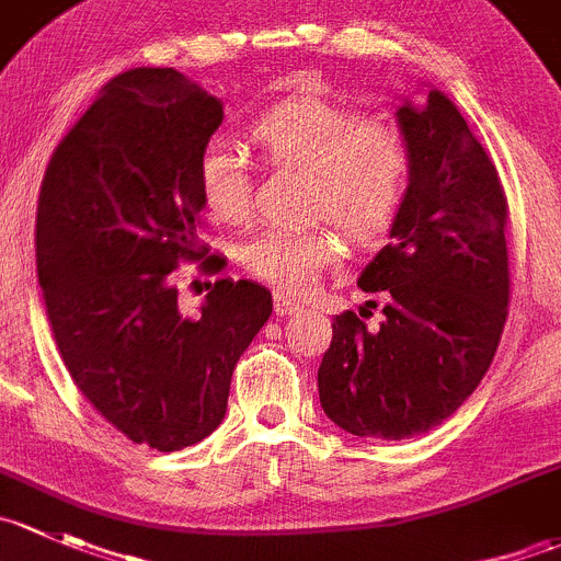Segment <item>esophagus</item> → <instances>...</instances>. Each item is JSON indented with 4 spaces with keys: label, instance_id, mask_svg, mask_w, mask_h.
<instances>
[{
    "label": "esophagus",
    "instance_id": "obj_1",
    "mask_svg": "<svg viewBox=\"0 0 561 561\" xmlns=\"http://www.w3.org/2000/svg\"><path fill=\"white\" fill-rule=\"evenodd\" d=\"M297 310H299L297 299H288V297H283V294H275V313L291 316V313H297Z\"/></svg>",
    "mask_w": 561,
    "mask_h": 561
}]
</instances>
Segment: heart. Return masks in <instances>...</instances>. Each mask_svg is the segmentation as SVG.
Instances as JSON below:
<instances>
[{"label":"heart","mask_w":561,"mask_h":561,"mask_svg":"<svg viewBox=\"0 0 561 561\" xmlns=\"http://www.w3.org/2000/svg\"><path fill=\"white\" fill-rule=\"evenodd\" d=\"M253 140L275 167L310 172L305 216L337 224L354 245H378L394 227L410 188L413 156L400 129L369 121L362 110L297 96L264 110ZM202 202L221 221L251 216L253 172L238 142L210 137L196 159ZM240 264L286 294L316 286L343 259V240L327 227L262 229L240 245Z\"/></svg>","instance_id":"b5f03b06"}]
</instances>
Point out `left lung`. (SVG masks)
I'll return each mask as SVG.
<instances>
[{
	"label": "left lung",
	"instance_id": "obj_1",
	"mask_svg": "<svg viewBox=\"0 0 561 561\" xmlns=\"http://www.w3.org/2000/svg\"><path fill=\"white\" fill-rule=\"evenodd\" d=\"M397 121L413 175L391 242L359 278L386 299L383 321L345 310L319 367L323 413L378 440L430 432L476 391L511 302L507 199L492 159L443 91L405 102Z\"/></svg>",
	"mask_w": 561,
	"mask_h": 561
}]
</instances>
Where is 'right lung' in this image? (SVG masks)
Returning a JSON list of instances; mask_svg holds the SVG:
<instances>
[{
	"label": "right lung",
	"instance_id": "right-lung-1",
	"mask_svg": "<svg viewBox=\"0 0 561 561\" xmlns=\"http://www.w3.org/2000/svg\"><path fill=\"white\" fill-rule=\"evenodd\" d=\"M221 121V100L178 69H129L56 146L39 188L37 278L65 367L156 451L221 424L234 365L273 313L264 286L218 278L192 319L170 280L202 259L196 159Z\"/></svg>",
	"mask_w": 561,
	"mask_h": 561
}]
</instances>
